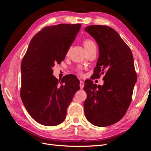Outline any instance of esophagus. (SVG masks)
<instances>
[{"label":"esophagus","mask_w":151,"mask_h":151,"mask_svg":"<svg viewBox=\"0 0 151 151\" xmlns=\"http://www.w3.org/2000/svg\"><path fill=\"white\" fill-rule=\"evenodd\" d=\"M79 86H80V88H81V89H83L84 88V81H80Z\"/></svg>","instance_id":"34e87169"}]
</instances>
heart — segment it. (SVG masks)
<instances>
[{
  "label": "heart",
  "instance_id": "obj_1",
  "mask_svg": "<svg viewBox=\"0 0 151 151\" xmlns=\"http://www.w3.org/2000/svg\"><path fill=\"white\" fill-rule=\"evenodd\" d=\"M84 46L86 50V51H88V50H89L91 48L96 47V45L92 40H86L84 42Z\"/></svg>",
  "mask_w": 151,
  "mask_h": 151
}]
</instances>
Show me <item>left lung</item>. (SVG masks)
I'll return each mask as SVG.
<instances>
[{"label":"left lung","mask_w":151,"mask_h":151,"mask_svg":"<svg viewBox=\"0 0 151 151\" xmlns=\"http://www.w3.org/2000/svg\"><path fill=\"white\" fill-rule=\"evenodd\" d=\"M85 31L96 42L99 57L93 77L105 74L103 86L85 81L86 117L91 124L106 127L120 120L129 108L137 74L133 55L117 32L107 26L91 25Z\"/></svg>","instance_id":"1"}]
</instances>
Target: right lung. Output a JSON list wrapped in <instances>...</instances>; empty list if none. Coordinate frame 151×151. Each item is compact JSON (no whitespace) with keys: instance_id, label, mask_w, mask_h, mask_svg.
I'll list each match as a JSON object with an SVG mask.
<instances>
[{"instance_id":"1","label":"right lung","mask_w":151,"mask_h":151,"mask_svg":"<svg viewBox=\"0 0 151 151\" xmlns=\"http://www.w3.org/2000/svg\"><path fill=\"white\" fill-rule=\"evenodd\" d=\"M81 24L47 26L32 38L21 65V98L33 119L46 126L60 124L73 97L80 89L74 75L61 81L53 75L55 63H60L79 33Z\"/></svg>"}]
</instances>
